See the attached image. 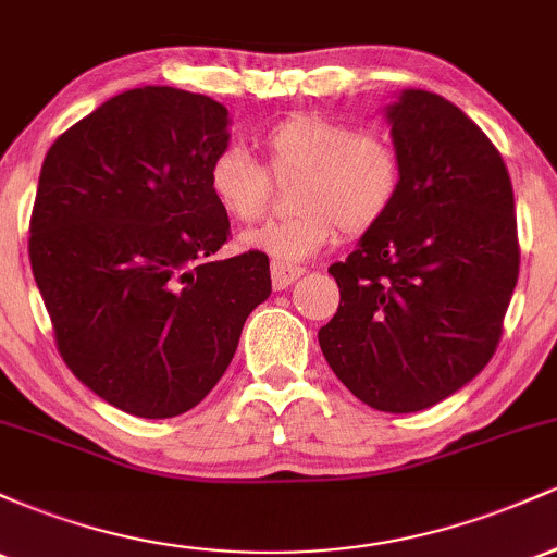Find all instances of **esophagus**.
<instances>
[{
    "mask_svg": "<svg viewBox=\"0 0 557 557\" xmlns=\"http://www.w3.org/2000/svg\"><path fill=\"white\" fill-rule=\"evenodd\" d=\"M304 270L300 267H280L272 264V285L274 290H285L287 285H293V280H298Z\"/></svg>",
    "mask_w": 557,
    "mask_h": 557,
    "instance_id": "esophagus-1",
    "label": "esophagus"
}]
</instances>
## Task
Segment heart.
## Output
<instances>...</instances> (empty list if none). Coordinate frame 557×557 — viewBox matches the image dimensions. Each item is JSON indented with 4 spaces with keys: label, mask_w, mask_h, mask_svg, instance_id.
I'll return each instance as SVG.
<instances>
[{
    "label": "heart",
    "mask_w": 557,
    "mask_h": 557,
    "mask_svg": "<svg viewBox=\"0 0 557 557\" xmlns=\"http://www.w3.org/2000/svg\"><path fill=\"white\" fill-rule=\"evenodd\" d=\"M274 172H298L290 207L296 214L246 230L238 243L293 267L335 243L341 227L361 235L380 225L400 190V157L387 138L324 117L293 114L261 138ZM209 194L230 220L253 222L264 214L270 177L243 146H225L207 168Z\"/></svg>",
    "instance_id": "obj_1"
}]
</instances>
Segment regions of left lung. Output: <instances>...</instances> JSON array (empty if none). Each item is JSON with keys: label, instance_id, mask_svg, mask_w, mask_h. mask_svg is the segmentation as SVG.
<instances>
[{"label": "left lung", "instance_id": "1", "mask_svg": "<svg viewBox=\"0 0 557 557\" xmlns=\"http://www.w3.org/2000/svg\"><path fill=\"white\" fill-rule=\"evenodd\" d=\"M400 190L330 274L337 314L319 330L356 398L413 413L487 367L519 280L513 185L500 151L440 94L403 88L385 107Z\"/></svg>", "mask_w": 557, "mask_h": 557}]
</instances>
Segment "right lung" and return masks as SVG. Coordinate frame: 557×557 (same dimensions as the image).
Returning <instances> with one entry per match:
<instances>
[{
	"instance_id": "obj_1",
	"label": "right lung",
	"mask_w": 557,
	"mask_h": 557,
	"mask_svg": "<svg viewBox=\"0 0 557 557\" xmlns=\"http://www.w3.org/2000/svg\"><path fill=\"white\" fill-rule=\"evenodd\" d=\"M227 144L220 101L140 86L62 133L41 164L28 253L57 348L131 417L207 398L272 293L267 253L214 259L230 220L207 168Z\"/></svg>"
}]
</instances>
